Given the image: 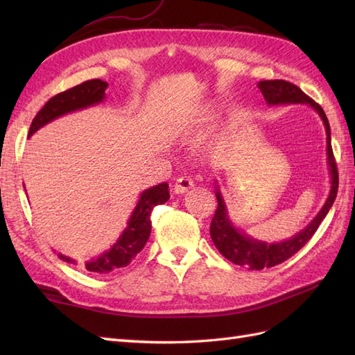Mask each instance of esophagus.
I'll list each match as a JSON object with an SVG mask.
<instances>
[{"mask_svg":"<svg viewBox=\"0 0 355 355\" xmlns=\"http://www.w3.org/2000/svg\"><path fill=\"white\" fill-rule=\"evenodd\" d=\"M193 187V180L191 177H178L173 184V191L175 193H184Z\"/></svg>","mask_w":355,"mask_h":355,"instance_id":"1","label":"esophagus"}]
</instances>
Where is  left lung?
<instances>
[{
    "label": "left lung",
    "instance_id": "left-lung-1",
    "mask_svg": "<svg viewBox=\"0 0 355 355\" xmlns=\"http://www.w3.org/2000/svg\"><path fill=\"white\" fill-rule=\"evenodd\" d=\"M258 87L261 89L262 96L266 97L268 105L306 103L310 105L313 110H315V112L320 116L327 130V155H328V166H329V175H331V191L327 198V202L323 205L318 216H315L304 230H300L297 235H294L290 239L282 241V243L267 244V243H262V241H256L250 238L243 232H239L235 225L232 224L224 198L216 186L215 195L218 200V207L214 215V220L210 223V236H212L215 247L220 250V253L225 259L236 263V266L247 267L250 270H262V268L275 267L277 263L291 258L294 253H297L300 248H302L308 241L311 239L315 230L319 229L323 218L327 216L331 206H333V202L337 197V189H338V172H337L336 158L333 154V146H331V128H329V122L327 119L325 111L322 110L320 105L315 103L311 97H308L302 89L291 84V82L279 80V79L261 80Z\"/></svg>",
    "mask_w": 355,
    "mask_h": 355
}]
</instances>
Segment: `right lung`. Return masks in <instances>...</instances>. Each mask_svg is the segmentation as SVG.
Returning a JSON list of instances; mask_svg holds the SVG:
<instances>
[{"mask_svg":"<svg viewBox=\"0 0 355 355\" xmlns=\"http://www.w3.org/2000/svg\"><path fill=\"white\" fill-rule=\"evenodd\" d=\"M107 82L101 79H92L82 82L80 85L67 89V92L53 96L35 116L32 125H30L28 137L44 125L50 123L51 120L69 114V112L101 103L105 99V89H107ZM168 187V183H162L149 187V189L140 195L137 206H135L131 218L128 220V225L122 232V235L119 236L116 244L108 252H103L97 258L85 262V268L88 271L108 273V271L116 268L126 267L141 252V248L145 247L150 235V212H153L155 206L163 205V202L169 200ZM59 258L65 262H76L61 253H59Z\"/></svg>","mask_w":355,"mask_h":355,"instance_id":"right-lung-1","label":"right lung"}]
</instances>
